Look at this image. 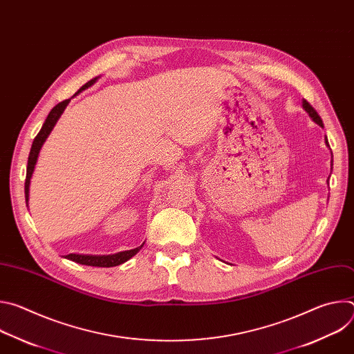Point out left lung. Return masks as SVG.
Here are the masks:
<instances>
[{"instance_id": "obj_1", "label": "left lung", "mask_w": 354, "mask_h": 354, "mask_svg": "<svg viewBox=\"0 0 354 354\" xmlns=\"http://www.w3.org/2000/svg\"><path fill=\"white\" fill-rule=\"evenodd\" d=\"M302 108H304L306 109V112L311 116V119L317 123V124H319L321 127H324V123H322V119L319 118V115L317 113V111L307 102V100L306 99H302ZM325 142H326V145L329 147V142H328V138H325ZM332 165H333V160H332Z\"/></svg>"}]
</instances>
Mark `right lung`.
<instances>
[{"label": "right lung", "instance_id": "add662e5", "mask_svg": "<svg viewBox=\"0 0 354 354\" xmlns=\"http://www.w3.org/2000/svg\"><path fill=\"white\" fill-rule=\"evenodd\" d=\"M100 77H95L92 78L91 81H88L85 85H82L78 92L75 95H78L80 92H82L84 89L92 86ZM74 95V96H75ZM71 99H67V100H63V102H60L59 105H56L52 111H50V113L47 115L40 131L37 133V136L35 137L33 142H32V148H30V153H29V158H28V168H26V179H25V200H26V206H28V201H29V185H30V178H32V174L35 171V165L37 162V157H39V153L41 149V145L44 144V141L47 140L48 134L52 133V130L55 129L56 123L59 122V119L62 118L64 109L67 108V105L70 104ZM144 245V243H142ZM138 246V248H134V249H130V250H123V252H118V254H113V255H80V254H70V255H66V259H70L73 262H77V263H81V265H86V266H95V268H113V266H119L124 262H127L129 259H131L136 254H138L140 249L142 248Z\"/></svg>", "mask_w": 354, "mask_h": 354}]
</instances>
